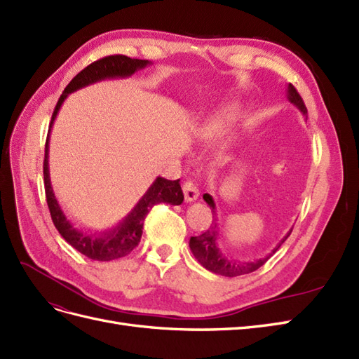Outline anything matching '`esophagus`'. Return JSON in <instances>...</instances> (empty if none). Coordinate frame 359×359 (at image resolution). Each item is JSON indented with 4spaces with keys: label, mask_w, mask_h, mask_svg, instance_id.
Returning a JSON list of instances; mask_svg holds the SVG:
<instances>
[{
    "label": "esophagus",
    "mask_w": 359,
    "mask_h": 359,
    "mask_svg": "<svg viewBox=\"0 0 359 359\" xmlns=\"http://www.w3.org/2000/svg\"><path fill=\"white\" fill-rule=\"evenodd\" d=\"M182 191L187 202H193L199 198V189L196 186V182H193L191 180H187L182 184Z\"/></svg>",
    "instance_id": "obj_1"
}]
</instances>
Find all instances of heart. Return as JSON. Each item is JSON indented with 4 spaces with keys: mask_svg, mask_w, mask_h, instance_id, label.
Segmentation results:
<instances>
[{
    "mask_svg": "<svg viewBox=\"0 0 359 359\" xmlns=\"http://www.w3.org/2000/svg\"><path fill=\"white\" fill-rule=\"evenodd\" d=\"M238 115H240V107L238 106L227 107V109L217 114L210 119L208 123H206V126L202 130V135L205 137H214L224 133L226 130L229 128V126L238 118Z\"/></svg>",
    "mask_w": 359,
    "mask_h": 359,
    "instance_id": "heart-1",
    "label": "heart"
}]
</instances>
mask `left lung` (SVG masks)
<instances>
[{
    "instance_id": "1",
    "label": "left lung",
    "mask_w": 359,
    "mask_h": 359,
    "mask_svg": "<svg viewBox=\"0 0 359 359\" xmlns=\"http://www.w3.org/2000/svg\"><path fill=\"white\" fill-rule=\"evenodd\" d=\"M287 99L290 103L295 104L298 109L302 112V115H307V107L304 104V100L301 99V95L298 94L297 88L292 83H289L287 86ZM203 201L210 205V208L212 211V224L210 226V229L203 232L199 236H191L190 238V248L196 257L199 260V264L206 268L208 271L214 274H220L224 277H236V276H244V274H250L253 271L259 269L262 265H265L266 260L273 256L277 250L280 248V245L286 241V238L290 235V232L281 240L276 248L271 252L268 256L257 259V260H250V262H240V260H232L227 259L222 252L220 248L217 247V236H219V223H217L215 219V203L211 198V194L205 193L203 194Z\"/></svg>"
}]
</instances>
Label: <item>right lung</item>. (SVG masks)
<instances>
[{"label":"right lung","mask_w":359,"mask_h":359,"mask_svg":"<svg viewBox=\"0 0 359 359\" xmlns=\"http://www.w3.org/2000/svg\"><path fill=\"white\" fill-rule=\"evenodd\" d=\"M149 64L148 60H136L126 55H109L91 62L86 66L82 72H79L70 83L62 91L60 100L55 106V111L52 114L50 127L53 124V119L57 118V114L62 102L66 97L76 91L81 90L86 85H91L94 82H99L103 79L111 78H127L132 76L136 70L144 69ZM49 135L46 137L45 145V161H43V177H45V193H46V202L50 211L52 222L55 224L60 235L66 240L73 248L78 250L79 253L85 255L93 260H100V262H107V260H114L124 257L132 253V250L137 247L140 236H142L144 229V220L147 214L151 211L154 205L157 203H170V205H181L184 201V194L180 186V180L169 181L158 177L153 186L148 189L144 194L142 199L137 202V205L132 210L126 219L115 226L111 231H104L100 233H86L82 232L67 220L64 215L61 206L57 202L55 194H53L50 178H49Z\"/></svg>","instance_id":"add662e5"}]
</instances>
